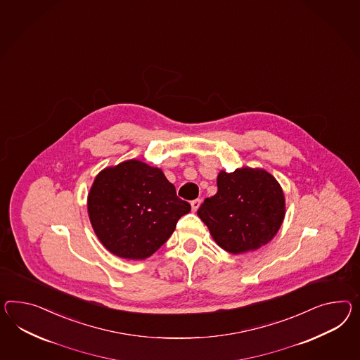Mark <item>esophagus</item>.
Instances as JSON below:
<instances>
[{"label": "esophagus", "mask_w": 360, "mask_h": 360, "mask_svg": "<svg viewBox=\"0 0 360 360\" xmlns=\"http://www.w3.org/2000/svg\"><path fill=\"white\" fill-rule=\"evenodd\" d=\"M200 203H201V200H200V198H195V200H193V201L191 202V205H192V210H193V212H197V209L200 207Z\"/></svg>", "instance_id": "obj_1"}]
</instances>
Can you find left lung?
I'll return each mask as SVG.
<instances>
[{
  "label": "left lung",
  "mask_w": 360,
  "mask_h": 360,
  "mask_svg": "<svg viewBox=\"0 0 360 360\" xmlns=\"http://www.w3.org/2000/svg\"><path fill=\"white\" fill-rule=\"evenodd\" d=\"M217 185L197 214L221 248L239 255L274 238L285 218V197L273 176L252 168L221 171Z\"/></svg>",
  "instance_id": "8db88e82"
}]
</instances>
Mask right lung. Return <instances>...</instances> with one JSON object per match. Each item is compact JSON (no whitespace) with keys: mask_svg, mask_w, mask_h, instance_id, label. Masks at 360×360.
<instances>
[{"mask_svg":"<svg viewBox=\"0 0 360 360\" xmlns=\"http://www.w3.org/2000/svg\"><path fill=\"white\" fill-rule=\"evenodd\" d=\"M87 207L103 245L130 259L151 256L191 212L165 174L139 160L105 168L96 176Z\"/></svg>","mask_w":360,"mask_h":360,"instance_id":"add662e5","label":"right lung"}]
</instances>
